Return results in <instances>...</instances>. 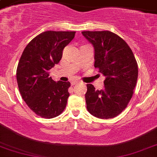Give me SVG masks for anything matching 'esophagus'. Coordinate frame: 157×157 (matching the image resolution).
I'll return each instance as SVG.
<instances>
[{
	"mask_svg": "<svg viewBox=\"0 0 157 157\" xmlns=\"http://www.w3.org/2000/svg\"><path fill=\"white\" fill-rule=\"evenodd\" d=\"M79 82H80L79 80H74V81L71 82V86H74V85H75V84L78 83Z\"/></svg>",
	"mask_w": 157,
	"mask_h": 157,
	"instance_id": "obj_1",
	"label": "esophagus"
}]
</instances>
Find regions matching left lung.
<instances>
[{
  "label": "left lung",
  "instance_id": "left-lung-1",
  "mask_svg": "<svg viewBox=\"0 0 157 157\" xmlns=\"http://www.w3.org/2000/svg\"><path fill=\"white\" fill-rule=\"evenodd\" d=\"M94 49V67L106 77L104 87L96 90L87 84L88 111L102 119L116 117L132 97L138 78V65L127 42L110 31H82Z\"/></svg>",
  "mask_w": 157,
  "mask_h": 157
}]
</instances>
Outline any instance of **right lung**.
<instances>
[{
  "label": "right lung",
  "instance_id": "1",
  "mask_svg": "<svg viewBox=\"0 0 157 157\" xmlns=\"http://www.w3.org/2000/svg\"><path fill=\"white\" fill-rule=\"evenodd\" d=\"M75 31H45L26 46L18 62L16 79L21 95L37 115L53 118L61 114L69 97V82H55L48 71L58 64Z\"/></svg>",
  "mask_w": 157,
  "mask_h": 157
}]
</instances>
